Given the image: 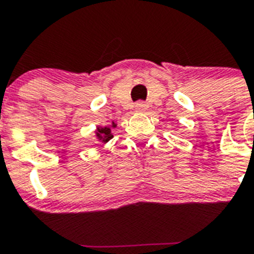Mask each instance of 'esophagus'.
Returning a JSON list of instances; mask_svg holds the SVG:
<instances>
[{"label":"esophagus","mask_w":254,"mask_h":254,"mask_svg":"<svg viewBox=\"0 0 254 254\" xmlns=\"http://www.w3.org/2000/svg\"><path fill=\"white\" fill-rule=\"evenodd\" d=\"M146 109H147V107L143 102H138L137 104L134 105V111L137 112V113H145V112H146Z\"/></svg>","instance_id":"1"}]
</instances>
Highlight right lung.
<instances>
[{
    "label": "right lung",
    "instance_id": "add662e5",
    "mask_svg": "<svg viewBox=\"0 0 254 254\" xmlns=\"http://www.w3.org/2000/svg\"><path fill=\"white\" fill-rule=\"evenodd\" d=\"M117 123L112 122L111 126H104V127H96L94 129V133H95V140L99 143H102L103 146L107 145L109 141L113 138V133H112V128H116Z\"/></svg>",
    "mask_w": 254,
    "mask_h": 254
}]
</instances>
